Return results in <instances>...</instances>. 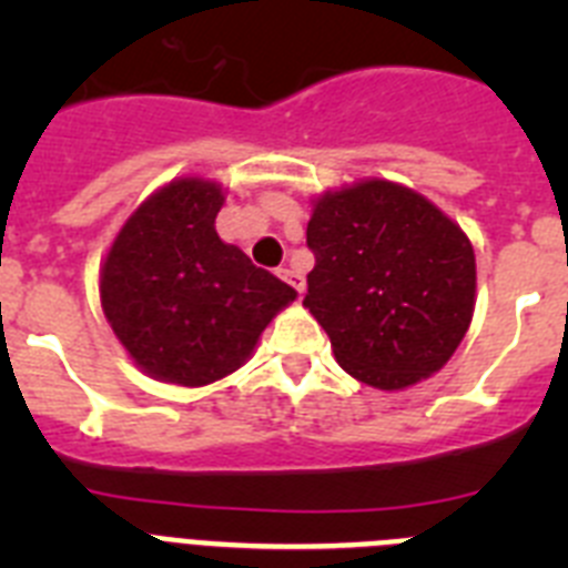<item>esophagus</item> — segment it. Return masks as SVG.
I'll return each mask as SVG.
<instances>
[{
    "label": "esophagus",
    "instance_id": "1",
    "mask_svg": "<svg viewBox=\"0 0 568 568\" xmlns=\"http://www.w3.org/2000/svg\"><path fill=\"white\" fill-rule=\"evenodd\" d=\"M281 278L287 281V284H290V287H293V290H298V293H304V275H301L298 270L284 267V270H281Z\"/></svg>",
    "mask_w": 568,
    "mask_h": 568
}]
</instances>
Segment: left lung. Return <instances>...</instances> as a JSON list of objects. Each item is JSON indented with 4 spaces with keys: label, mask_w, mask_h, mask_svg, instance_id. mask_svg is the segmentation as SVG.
<instances>
[{
    "label": "left lung",
    "mask_w": 568,
    "mask_h": 568,
    "mask_svg": "<svg viewBox=\"0 0 568 568\" xmlns=\"http://www.w3.org/2000/svg\"><path fill=\"white\" fill-rule=\"evenodd\" d=\"M304 307L335 361L375 389H406L453 358L475 313V250L404 184L366 179L313 204Z\"/></svg>",
    "instance_id": "left-lung-1"
}]
</instances>
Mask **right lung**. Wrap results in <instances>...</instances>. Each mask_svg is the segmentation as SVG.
<instances>
[{
  "instance_id": "obj_1",
  "label": "right lung",
  "mask_w": 568,
  "mask_h": 568,
  "mask_svg": "<svg viewBox=\"0 0 568 568\" xmlns=\"http://www.w3.org/2000/svg\"><path fill=\"white\" fill-rule=\"evenodd\" d=\"M222 184L184 175L148 195L99 275L115 338L150 378L204 386L235 373L295 290L215 233Z\"/></svg>"
}]
</instances>
